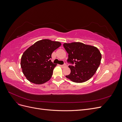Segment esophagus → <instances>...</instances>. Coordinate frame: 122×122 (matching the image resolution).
I'll use <instances>...</instances> for the list:
<instances>
[{"label": "esophagus", "mask_w": 122, "mask_h": 122, "mask_svg": "<svg viewBox=\"0 0 122 122\" xmlns=\"http://www.w3.org/2000/svg\"><path fill=\"white\" fill-rule=\"evenodd\" d=\"M61 67L62 68H65V67H67V65H66V64L63 65H61Z\"/></svg>", "instance_id": "1"}]
</instances>
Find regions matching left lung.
<instances>
[{
    "mask_svg": "<svg viewBox=\"0 0 122 122\" xmlns=\"http://www.w3.org/2000/svg\"><path fill=\"white\" fill-rule=\"evenodd\" d=\"M69 54L68 62L75 64L69 67L71 73L66 78L76 83H82L91 78L101 63V54L97 47L80 42L64 43Z\"/></svg>",
    "mask_w": 122,
    "mask_h": 122,
    "instance_id": "left-lung-1",
    "label": "left lung"
}]
</instances>
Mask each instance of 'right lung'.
I'll list each match as a JSON object with an SVG mask.
<instances>
[{"mask_svg":"<svg viewBox=\"0 0 122 122\" xmlns=\"http://www.w3.org/2000/svg\"><path fill=\"white\" fill-rule=\"evenodd\" d=\"M61 45L60 42L43 39L24 51L20 64L23 74L29 81L42 84L50 79L57 65L51 61V54Z\"/></svg>","mask_w":122,"mask_h":122,"instance_id":"right-lung-1","label":"right lung"}]
</instances>
